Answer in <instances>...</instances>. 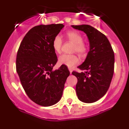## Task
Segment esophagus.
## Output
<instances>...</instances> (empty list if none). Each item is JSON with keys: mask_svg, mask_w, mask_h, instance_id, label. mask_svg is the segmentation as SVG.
Instances as JSON below:
<instances>
[{"mask_svg": "<svg viewBox=\"0 0 129 129\" xmlns=\"http://www.w3.org/2000/svg\"><path fill=\"white\" fill-rule=\"evenodd\" d=\"M68 69H69V71H70V74H72V68H69Z\"/></svg>", "mask_w": 129, "mask_h": 129, "instance_id": "esophagus-1", "label": "esophagus"}]
</instances>
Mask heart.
Here are the masks:
<instances>
[{
	"label": "heart",
	"mask_w": 129,
	"mask_h": 129,
	"mask_svg": "<svg viewBox=\"0 0 129 129\" xmlns=\"http://www.w3.org/2000/svg\"><path fill=\"white\" fill-rule=\"evenodd\" d=\"M67 39L74 43L73 51L76 52L81 55H84L88 51V46L83 42V37L81 34L76 31H68L66 34ZM62 39L59 35H57L52 41V47L57 53H61L62 48ZM59 63L68 67H72L79 62L78 57L75 54H63L59 57Z\"/></svg>",
	"instance_id": "obj_1"
}]
</instances>
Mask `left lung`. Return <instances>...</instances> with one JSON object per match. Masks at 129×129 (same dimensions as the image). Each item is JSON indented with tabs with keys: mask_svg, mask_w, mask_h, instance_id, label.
<instances>
[{
	"mask_svg": "<svg viewBox=\"0 0 129 129\" xmlns=\"http://www.w3.org/2000/svg\"><path fill=\"white\" fill-rule=\"evenodd\" d=\"M72 27L84 31L90 43L86 59L78 67L85 72L72 73L77 78V98L84 103H94L107 93L110 86L114 70V53L107 37L94 27L87 24Z\"/></svg>",
	"mask_w": 129,
	"mask_h": 129,
	"instance_id": "obj_1",
	"label": "left lung"
}]
</instances>
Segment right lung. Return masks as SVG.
I'll return each mask as SVG.
<instances>
[{"label": "right lung", "mask_w": 129, "mask_h": 129, "mask_svg": "<svg viewBox=\"0 0 129 129\" xmlns=\"http://www.w3.org/2000/svg\"><path fill=\"white\" fill-rule=\"evenodd\" d=\"M62 24L39 25L28 31L20 43L16 70L29 99L43 107L61 100L70 72L65 65L52 70L57 61L52 41L62 29Z\"/></svg>", "instance_id": "1"}]
</instances>
